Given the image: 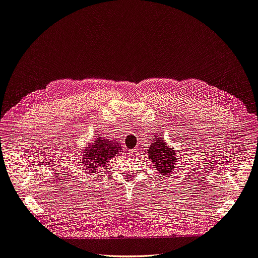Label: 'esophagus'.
<instances>
[{
  "mask_svg": "<svg viewBox=\"0 0 258 258\" xmlns=\"http://www.w3.org/2000/svg\"><path fill=\"white\" fill-rule=\"evenodd\" d=\"M138 152V149L136 148V149H132V150H129V154H134V153H137Z\"/></svg>",
  "mask_w": 258,
  "mask_h": 258,
  "instance_id": "34e87169",
  "label": "esophagus"
}]
</instances>
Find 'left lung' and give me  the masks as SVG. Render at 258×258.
<instances>
[{
    "label": "left lung",
    "mask_w": 258,
    "mask_h": 258,
    "mask_svg": "<svg viewBox=\"0 0 258 258\" xmlns=\"http://www.w3.org/2000/svg\"><path fill=\"white\" fill-rule=\"evenodd\" d=\"M153 143H151L148 149V157L150 163L156 168L159 173L163 175H170L173 172L176 165L177 155L173 148L167 146L162 138L153 136Z\"/></svg>",
    "instance_id": "1"
}]
</instances>
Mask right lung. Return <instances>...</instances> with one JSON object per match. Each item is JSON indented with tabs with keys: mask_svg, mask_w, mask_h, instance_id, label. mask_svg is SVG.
<instances>
[{
	"mask_svg": "<svg viewBox=\"0 0 258 258\" xmlns=\"http://www.w3.org/2000/svg\"><path fill=\"white\" fill-rule=\"evenodd\" d=\"M119 152H121V148L118 143L111 139L108 140L107 138L96 136L93 142L84 150L85 170H88L90 173H95Z\"/></svg>",
	"mask_w": 258,
	"mask_h": 258,
	"instance_id": "1",
	"label": "right lung"
}]
</instances>
